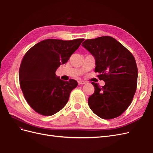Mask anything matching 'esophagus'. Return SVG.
Wrapping results in <instances>:
<instances>
[{
    "instance_id": "esophagus-1",
    "label": "esophagus",
    "mask_w": 153,
    "mask_h": 153,
    "mask_svg": "<svg viewBox=\"0 0 153 153\" xmlns=\"http://www.w3.org/2000/svg\"><path fill=\"white\" fill-rule=\"evenodd\" d=\"M78 85H83V84H85V82L82 81V80H79V81H78Z\"/></svg>"
}]
</instances>
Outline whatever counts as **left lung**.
Instances as JSON below:
<instances>
[{
  "label": "left lung",
  "instance_id": "obj_1",
  "mask_svg": "<svg viewBox=\"0 0 153 153\" xmlns=\"http://www.w3.org/2000/svg\"><path fill=\"white\" fill-rule=\"evenodd\" d=\"M95 59V72L105 84L92 82L94 92L88 99L90 108L101 119L119 116L136 92L138 69L135 59L119 41L110 36L86 39L82 45Z\"/></svg>",
  "mask_w": 153,
  "mask_h": 153
}]
</instances>
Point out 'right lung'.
Returning <instances> with one entry per match:
<instances>
[{"mask_svg": "<svg viewBox=\"0 0 153 153\" xmlns=\"http://www.w3.org/2000/svg\"><path fill=\"white\" fill-rule=\"evenodd\" d=\"M84 40L45 39L24 55L19 69L20 85L27 103L36 112L52 115L68 103L78 83L73 79L61 80L55 71L68 62Z\"/></svg>", "mask_w": 153, "mask_h": 153, "instance_id": "right-lung-1", "label": "right lung"}]
</instances>
